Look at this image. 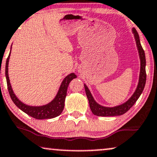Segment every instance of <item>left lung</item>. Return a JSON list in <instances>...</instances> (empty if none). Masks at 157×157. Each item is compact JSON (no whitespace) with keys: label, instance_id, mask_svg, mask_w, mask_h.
<instances>
[{"label":"left lung","instance_id":"left-lung-1","mask_svg":"<svg viewBox=\"0 0 157 157\" xmlns=\"http://www.w3.org/2000/svg\"><path fill=\"white\" fill-rule=\"evenodd\" d=\"M132 33L134 34L137 48H138V50L139 57H140V75H139V81L136 90H135L132 95L131 96V98L127 102H124L123 104L114 106V107H105V106H102L98 104L94 100L89 88L86 86V84H84L85 91H86V97H87L89 103H90V109L94 115L98 116V117H116V116L122 115L132 107L138 98H140L143 91H144L146 81V56H145L144 50L143 49L142 46L140 44V38H139L138 32L135 28H132Z\"/></svg>","mask_w":157,"mask_h":157}]
</instances>
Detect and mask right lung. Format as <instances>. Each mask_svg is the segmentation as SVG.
<instances>
[{"label":"right lung","instance_id":"add662e5","mask_svg":"<svg viewBox=\"0 0 157 157\" xmlns=\"http://www.w3.org/2000/svg\"><path fill=\"white\" fill-rule=\"evenodd\" d=\"M12 46V45H11ZM10 53H9V57L6 59V78L8 90H9V94L13 102V103L18 107L19 109L22 110L23 112L27 113L28 115L30 116L33 118L36 119H52L58 117L60 115L64 109V105H65V97L67 95V90L68 86L69 83L73 80V78H76V75L75 73H71L67 75L65 78L63 79V82L61 83L60 86H59V90H58L57 95L55 98L52 100L51 102L48 104L41 106H30L26 104L23 103L21 102L15 94L13 93L12 88H11L10 80L9 78V61L10 58Z\"/></svg>","mask_w":157,"mask_h":157}]
</instances>
